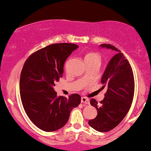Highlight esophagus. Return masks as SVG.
I'll return each mask as SVG.
<instances>
[{
    "instance_id": "1",
    "label": "esophagus",
    "mask_w": 151,
    "mask_h": 151,
    "mask_svg": "<svg viewBox=\"0 0 151 151\" xmlns=\"http://www.w3.org/2000/svg\"><path fill=\"white\" fill-rule=\"evenodd\" d=\"M81 103L89 104V100L88 99L86 98V97H81Z\"/></svg>"
}]
</instances>
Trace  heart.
<instances>
[{
    "label": "heart",
    "instance_id": "1",
    "mask_svg": "<svg viewBox=\"0 0 151 151\" xmlns=\"http://www.w3.org/2000/svg\"><path fill=\"white\" fill-rule=\"evenodd\" d=\"M85 61L86 63L94 62V61H98V62L100 63L101 58H100V56L96 53H88L85 56Z\"/></svg>",
    "mask_w": 151,
    "mask_h": 151
}]
</instances>
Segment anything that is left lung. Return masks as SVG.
<instances>
[{"mask_svg": "<svg viewBox=\"0 0 151 151\" xmlns=\"http://www.w3.org/2000/svg\"><path fill=\"white\" fill-rule=\"evenodd\" d=\"M102 48L116 52L109 62L101 82L107 91L100 103L94 99L90 101L97 110V116L88 124L99 132H108L122 121L130 109L134 96V82L132 69L121 51L111 45L102 44Z\"/></svg>", "mask_w": 151, "mask_h": 151, "instance_id": "8db88e82", "label": "left lung"}]
</instances>
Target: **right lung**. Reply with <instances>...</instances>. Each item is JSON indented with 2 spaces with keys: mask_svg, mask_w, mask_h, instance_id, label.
<instances>
[{
  "mask_svg": "<svg viewBox=\"0 0 151 151\" xmlns=\"http://www.w3.org/2000/svg\"><path fill=\"white\" fill-rule=\"evenodd\" d=\"M78 46L70 43L50 45L35 52L24 63L20 77V95L30 120L42 130L53 132L63 127L81 96H58L55 83L63 77L66 59Z\"/></svg>",
  "mask_w": 151,
  "mask_h": 151,
  "instance_id": "right-lung-1",
  "label": "right lung"
}]
</instances>
